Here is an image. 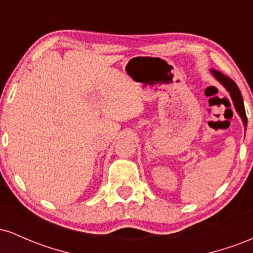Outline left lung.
<instances>
[{"mask_svg":"<svg viewBox=\"0 0 253 253\" xmlns=\"http://www.w3.org/2000/svg\"><path fill=\"white\" fill-rule=\"evenodd\" d=\"M211 72H213L214 76L217 78V81H220V82L223 84V86H225V88L229 91V94H231L232 100H233L234 107H236L238 114L242 117L243 121H244V126L246 127V125H248V118H246L243 96H242V94H240V90H239V88H238V85L236 83H234L233 80H231V78H229L228 76L223 75L222 72H220L217 70H211Z\"/></svg>","mask_w":253,"mask_h":253,"instance_id":"1","label":"left lung"}]
</instances>
